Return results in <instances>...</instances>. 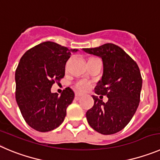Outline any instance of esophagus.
Wrapping results in <instances>:
<instances>
[{"label": "esophagus", "instance_id": "34e87169", "mask_svg": "<svg viewBox=\"0 0 160 160\" xmlns=\"http://www.w3.org/2000/svg\"><path fill=\"white\" fill-rule=\"evenodd\" d=\"M75 95H76V97H77V98H79V97L83 96V93H80V92H76Z\"/></svg>", "mask_w": 160, "mask_h": 160}]
</instances>
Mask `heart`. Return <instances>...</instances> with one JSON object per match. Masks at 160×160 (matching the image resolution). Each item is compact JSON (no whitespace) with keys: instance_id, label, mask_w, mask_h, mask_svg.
Returning a JSON list of instances; mask_svg holds the SVG:
<instances>
[{"instance_id":"1","label":"heart","mask_w":160,"mask_h":160,"mask_svg":"<svg viewBox=\"0 0 160 160\" xmlns=\"http://www.w3.org/2000/svg\"><path fill=\"white\" fill-rule=\"evenodd\" d=\"M76 88L80 91H87L91 88V83L87 80H80L76 83Z\"/></svg>"}]
</instances>
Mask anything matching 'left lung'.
Listing matches in <instances>:
<instances>
[{
	"label": "left lung",
	"mask_w": 160,
	"mask_h": 160,
	"mask_svg": "<svg viewBox=\"0 0 160 160\" xmlns=\"http://www.w3.org/2000/svg\"><path fill=\"white\" fill-rule=\"evenodd\" d=\"M83 50L102 58L103 72L95 93L108 98L103 102L92 95L94 106L86 113L88 122L101 134L116 133L128 125L138 107L142 88L141 72L127 53L112 43Z\"/></svg>",
	"instance_id": "obj_1"
}]
</instances>
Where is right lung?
Wrapping results in <instances>:
<instances>
[{
	"instance_id": "obj_1",
	"label": "right lung",
	"mask_w": 160,
	"mask_h": 160,
	"mask_svg": "<svg viewBox=\"0 0 160 160\" xmlns=\"http://www.w3.org/2000/svg\"><path fill=\"white\" fill-rule=\"evenodd\" d=\"M77 51L44 42L28 50L19 61L15 74L16 99L25 122L35 130L49 132L64 122L75 94L66 88L58 95L52 93L51 88L63 78L66 62Z\"/></svg>"
}]
</instances>
